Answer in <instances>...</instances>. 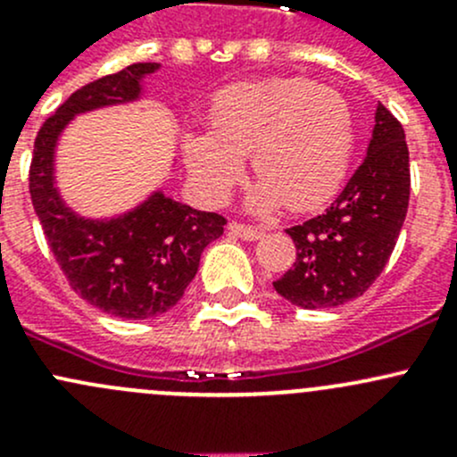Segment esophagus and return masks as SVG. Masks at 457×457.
I'll use <instances>...</instances> for the list:
<instances>
[{
    "instance_id": "obj_1",
    "label": "esophagus",
    "mask_w": 457,
    "mask_h": 457,
    "mask_svg": "<svg viewBox=\"0 0 457 457\" xmlns=\"http://www.w3.org/2000/svg\"><path fill=\"white\" fill-rule=\"evenodd\" d=\"M228 229L234 234V237L243 238V241H258V238L265 234V229H262V228H256V225L237 223V220H232V223L228 225Z\"/></svg>"
}]
</instances>
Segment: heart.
Listing matches in <instances>:
<instances>
[{"instance_id": "1", "label": "heart", "mask_w": 457, "mask_h": 457, "mask_svg": "<svg viewBox=\"0 0 457 457\" xmlns=\"http://www.w3.org/2000/svg\"><path fill=\"white\" fill-rule=\"evenodd\" d=\"M353 121L347 101L301 77L234 84L212 101L207 132L183 137V159L207 203H223L243 174V156L261 181L247 196L252 212L285 205L314 210L347 172Z\"/></svg>"}]
</instances>
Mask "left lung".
<instances>
[{"label":"left lung","instance_id":"left-lung-1","mask_svg":"<svg viewBox=\"0 0 457 457\" xmlns=\"http://www.w3.org/2000/svg\"><path fill=\"white\" fill-rule=\"evenodd\" d=\"M409 147L398 119L376 108L367 156L325 214L287 229L296 262L274 289L303 310L362 296L394 252L409 207Z\"/></svg>","mask_w":457,"mask_h":457}]
</instances>
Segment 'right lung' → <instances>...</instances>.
Instances as JSON below:
<instances>
[{
	"label": "right lung",
	"instance_id": "right-lung-1",
	"mask_svg": "<svg viewBox=\"0 0 457 457\" xmlns=\"http://www.w3.org/2000/svg\"><path fill=\"white\" fill-rule=\"evenodd\" d=\"M159 68L132 63L72 92L41 126L29 177L32 207L71 287L96 310L126 320L172 310L196 276L203 250L223 234L228 220L161 190L126 214L86 219L66 205L54 186V150L77 114L141 99L143 77Z\"/></svg>",
	"mask_w": 457,
	"mask_h": 457
}]
</instances>
